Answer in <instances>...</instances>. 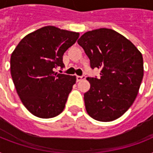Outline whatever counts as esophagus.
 Listing matches in <instances>:
<instances>
[{
  "mask_svg": "<svg viewBox=\"0 0 153 153\" xmlns=\"http://www.w3.org/2000/svg\"><path fill=\"white\" fill-rule=\"evenodd\" d=\"M86 79V76H85V75H82V76H79V75H77L76 76L77 82H80L81 80H82V79Z\"/></svg>",
  "mask_w": 153,
  "mask_h": 153,
  "instance_id": "esophagus-1",
  "label": "esophagus"
}]
</instances>
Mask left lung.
Listing matches in <instances>:
<instances>
[{
	"instance_id": "obj_1",
	"label": "left lung",
	"mask_w": 153,
	"mask_h": 153,
	"mask_svg": "<svg viewBox=\"0 0 153 153\" xmlns=\"http://www.w3.org/2000/svg\"><path fill=\"white\" fill-rule=\"evenodd\" d=\"M101 78H86L91 88L84 94L87 114L99 121L119 118L133 105L144 76L142 54L134 44L110 28L84 33L78 40Z\"/></svg>"
}]
</instances>
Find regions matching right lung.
Instances as JSON below:
<instances>
[{"label": "right lung", "mask_w": 153, "mask_h": 153, "mask_svg": "<svg viewBox=\"0 0 153 153\" xmlns=\"http://www.w3.org/2000/svg\"><path fill=\"white\" fill-rule=\"evenodd\" d=\"M79 32L46 26L27 34L10 59V71L18 95L26 109L40 118L61 114L76 76L59 74L62 55L76 42Z\"/></svg>", "instance_id": "add662e5"}]
</instances>
